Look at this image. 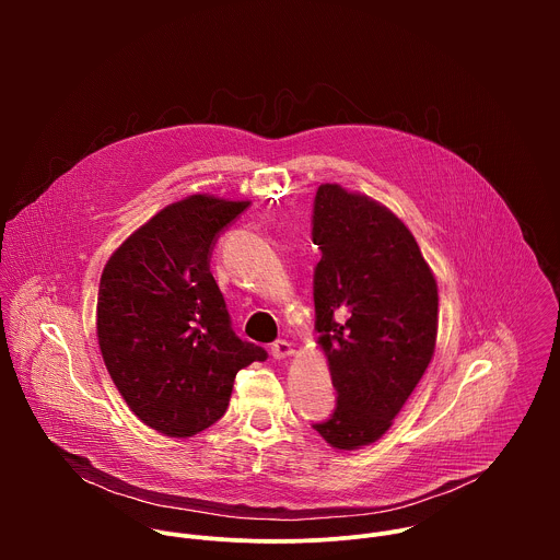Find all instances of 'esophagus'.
I'll list each match as a JSON object with an SVG mask.
<instances>
[{
	"label": "esophagus",
	"instance_id": "obj_1",
	"mask_svg": "<svg viewBox=\"0 0 560 560\" xmlns=\"http://www.w3.org/2000/svg\"><path fill=\"white\" fill-rule=\"evenodd\" d=\"M270 352L275 359H285L292 354V343L285 341V339H277L272 346H270Z\"/></svg>",
	"mask_w": 560,
	"mask_h": 560
}]
</instances>
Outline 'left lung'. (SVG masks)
I'll return each mask as SVG.
<instances>
[{"instance_id": "obj_1", "label": "left lung", "mask_w": 560, "mask_h": 560, "mask_svg": "<svg viewBox=\"0 0 560 560\" xmlns=\"http://www.w3.org/2000/svg\"><path fill=\"white\" fill-rule=\"evenodd\" d=\"M312 242L316 332L337 406L312 423L332 447L381 439L421 381L436 343V281L412 232L376 201L318 186Z\"/></svg>"}]
</instances>
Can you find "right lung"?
Listing matches in <instances>:
<instances>
[{"instance_id":"right-lung-1","label":"right lung","mask_w":560,"mask_h":560,"mask_svg":"<svg viewBox=\"0 0 560 560\" xmlns=\"http://www.w3.org/2000/svg\"><path fill=\"white\" fill-rule=\"evenodd\" d=\"M248 206L206 195L177 201L130 234L104 268V363L130 410L166 436H192L219 421L236 372L268 359L234 335L210 272L219 234Z\"/></svg>"}]
</instances>
